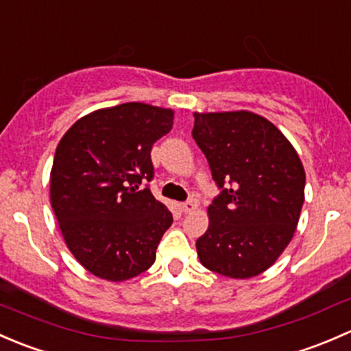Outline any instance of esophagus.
<instances>
[{"instance_id":"1","label":"esophagus","mask_w":351,"mask_h":351,"mask_svg":"<svg viewBox=\"0 0 351 351\" xmlns=\"http://www.w3.org/2000/svg\"><path fill=\"white\" fill-rule=\"evenodd\" d=\"M180 208H182L185 214H189V212H193L198 208V202L197 200H189V202H183V204H180Z\"/></svg>"}]
</instances>
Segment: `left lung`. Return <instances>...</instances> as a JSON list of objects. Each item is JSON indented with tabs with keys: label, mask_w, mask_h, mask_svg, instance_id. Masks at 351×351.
Returning a JSON list of instances; mask_svg holds the SVG:
<instances>
[{
	"label": "left lung",
	"mask_w": 351,
	"mask_h": 351,
	"mask_svg": "<svg viewBox=\"0 0 351 351\" xmlns=\"http://www.w3.org/2000/svg\"><path fill=\"white\" fill-rule=\"evenodd\" d=\"M193 139L222 189L207 208L198 260L224 277H256L295 234L306 186L302 161L270 120L250 110L193 112Z\"/></svg>",
	"instance_id": "8db88e82"
}]
</instances>
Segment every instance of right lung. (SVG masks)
I'll use <instances>...</instances> for the list:
<instances>
[{"label": "right lung", "mask_w": 351, "mask_h": 351, "mask_svg": "<svg viewBox=\"0 0 351 351\" xmlns=\"http://www.w3.org/2000/svg\"><path fill=\"white\" fill-rule=\"evenodd\" d=\"M173 119L171 108L130 101L81 117L59 141L52 210L66 246L95 277L125 282L154 263L173 215L139 185L153 178L151 147Z\"/></svg>", "instance_id": "add662e5"}]
</instances>
